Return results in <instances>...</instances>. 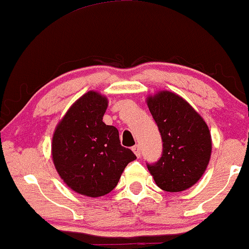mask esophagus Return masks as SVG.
<instances>
[{
    "mask_svg": "<svg viewBox=\"0 0 249 249\" xmlns=\"http://www.w3.org/2000/svg\"><path fill=\"white\" fill-rule=\"evenodd\" d=\"M132 151L134 152V154H136L137 157H141V146L139 145H134V146L132 147Z\"/></svg>",
    "mask_w": 249,
    "mask_h": 249,
    "instance_id": "1",
    "label": "esophagus"
}]
</instances>
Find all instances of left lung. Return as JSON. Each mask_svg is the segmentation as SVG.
I'll use <instances>...</instances> for the list:
<instances>
[{
	"instance_id": "left-lung-1",
	"label": "left lung",
	"mask_w": 249,
	"mask_h": 249,
	"mask_svg": "<svg viewBox=\"0 0 249 249\" xmlns=\"http://www.w3.org/2000/svg\"><path fill=\"white\" fill-rule=\"evenodd\" d=\"M147 107L162 141L161 157L146 164L148 171L166 192L187 190L201 178L210 161L212 141L207 124L185 99L170 91L148 97Z\"/></svg>"
}]
</instances>
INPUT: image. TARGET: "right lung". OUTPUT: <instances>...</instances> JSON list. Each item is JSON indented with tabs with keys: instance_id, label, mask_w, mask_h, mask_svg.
Returning <instances> with one entry per match:
<instances>
[{
	"instance_id": "add662e5",
	"label": "right lung",
	"mask_w": 249,
	"mask_h": 249,
	"mask_svg": "<svg viewBox=\"0 0 249 249\" xmlns=\"http://www.w3.org/2000/svg\"><path fill=\"white\" fill-rule=\"evenodd\" d=\"M107 107V97L89 91L68 110L53 137L57 172L71 190L91 198L110 193L137 158L121 145L118 130L103 122Z\"/></svg>"
}]
</instances>
